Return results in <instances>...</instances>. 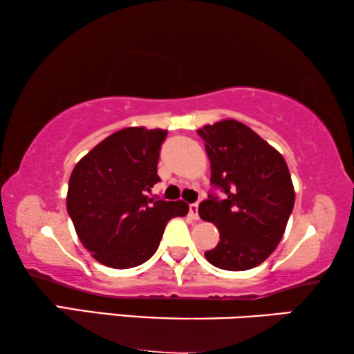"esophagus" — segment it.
Returning <instances> with one entry per match:
<instances>
[{"label": "esophagus", "mask_w": 354, "mask_h": 354, "mask_svg": "<svg viewBox=\"0 0 354 354\" xmlns=\"http://www.w3.org/2000/svg\"><path fill=\"white\" fill-rule=\"evenodd\" d=\"M188 212H190V217L193 221L200 219V216H198V203H193V205H190V207H188Z\"/></svg>", "instance_id": "esophagus-1"}]
</instances>
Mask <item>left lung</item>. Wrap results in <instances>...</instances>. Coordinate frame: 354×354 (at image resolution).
Returning a JSON list of instances; mask_svg holds the SVG:
<instances>
[{"mask_svg":"<svg viewBox=\"0 0 354 354\" xmlns=\"http://www.w3.org/2000/svg\"><path fill=\"white\" fill-rule=\"evenodd\" d=\"M211 161V183L225 193L201 201L203 221L219 229V243L206 251L212 266L248 270L264 263L282 240L293 211L295 190L277 149L239 120L198 130Z\"/></svg>","mask_w":354,"mask_h":354,"instance_id":"obj_1","label":"left lung"}]
</instances>
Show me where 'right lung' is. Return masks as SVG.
Wrapping results in <instances>:
<instances>
[{
  "label": "right lung",
  "instance_id": "add662e5",
  "mask_svg": "<svg viewBox=\"0 0 354 354\" xmlns=\"http://www.w3.org/2000/svg\"><path fill=\"white\" fill-rule=\"evenodd\" d=\"M167 130L127 127L96 145L75 164L67 212L82 245L98 263L130 269L156 253L166 224L188 205L149 198Z\"/></svg>",
  "mask_w": 354,
  "mask_h": 354
}]
</instances>
